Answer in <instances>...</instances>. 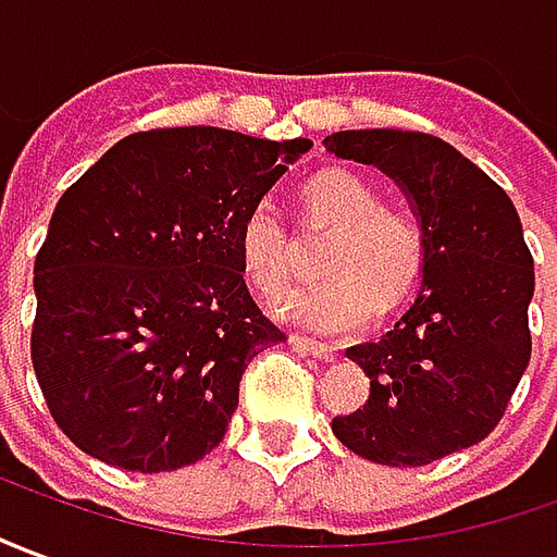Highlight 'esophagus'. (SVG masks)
Segmentation results:
<instances>
[{"instance_id": "obj_1", "label": "esophagus", "mask_w": 557, "mask_h": 557, "mask_svg": "<svg viewBox=\"0 0 557 557\" xmlns=\"http://www.w3.org/2000/svg\"><path fill=\"white\" fill-rule=\"evenodd\" d=\"M290 343L297 345L300 351H306V355H315L318 360H336L339 358V348L330 343H318V339H309V336H294Z\"/></svg>"}]
</instances>
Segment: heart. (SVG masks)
Instances as JSON below:
<instances>
[{
  "instance_id": "obj_1",
  "label": "heart",
  "mask_w": 557,
  "mask_h": 557,
  "mask_svg": "<svg viewBox=\"0 0 557 557\" xmlns=\"http://www.w3.org/2000/svg\"><path fill=\"white\" fill-rule=\"evenodd\" d=\"M300 209L309 227L330 230L318 263L327 278L287 294L278 315L324 333H358L379 306L391 309L416 290L428 260L424 233L412 214L382 202L367 178L324 169L300 187ZM236 251L242 275L260 297L285 294L294 278V239L270 199L245 212Z\"/></svg>"
}]
</instances>
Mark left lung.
<instances>
[{"instance_id": "obj_1", "label": "left lung", "mask_w": 557, "mask_h": 557, "mask_svg": "<svg viewBox=\"0 0 557 557\" xmlns=\"http://www.w3.org/2000/svg\"><path fill=\"white\" fill-rule=\"evenodd\" d=\"M324 148L400 184L428 242L406 315L379 343L345 351L370 379V400L333 418L336 440L388 467H424L476 446L531 360L534 257L512 199L428 133L345 129Z\"/></svg>"}]
</instances>
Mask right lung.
Masks as SVG:
<instances>
[{
    "label": "right lung",
    "mask_w": 557,
    "mask_h": 557,
    "mask_svg": "<svg viewBox=\"0 0 557 557\" xmlns=\"http://www.w3.org/2000/svg\"><path fill=\"white\" fill-rule=\"evenodd\" d=\"M309 148L148 129L60 197L36 255L29 345L53 421L81 451L163 473L224 440L245 367L285 343L248 294L236 233Z\"/></svg>",
    "instance_id": "add662e5"
}]
</instances>
